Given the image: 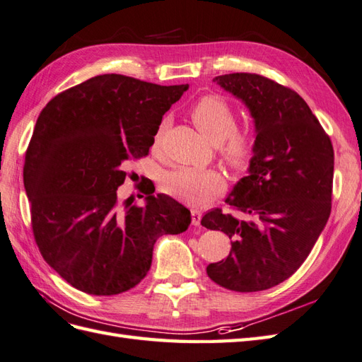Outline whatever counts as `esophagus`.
Segmentation results:
<instances>
[{
	"label": "esophagus",
	"mask_w": 362,
	"mask_h": 362,
	"mask_svg": "<svg viewBox=\"0 0 362 362\" xmlns=\"http://www.w3.org/2000/svg\"><path fill=\"white\" fill-rule=\"evenodd\" d=\"M191 215H192V224L194 226H199L200 221H202V212L197 211V209H192Z\"/></svg>",
	"instance_id": "34e87169"
}]
</instances>
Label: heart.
<instances>
[{"mask_svg": "<svg viewBox=\"0 0 362 362\" xmlns=\"http://www.w3.org/2000/svg\"><path fill=\"white\" fill-rule=\"evenodd\" d=\"M191 117L195 126L214 144H221V153L235 168H245L255 154L256 136L249 129H236L235 110L218 95H204L194 103ZM165 124L153 136V148L160 146ZM160 188L173 199L189 206H203L212 202L226 188V180L214 170L177 167L165 171Z\"/></svg>", "mask_w": 362, "mask_h": 362, "instance_id": "b5f03b06", "label": "heart"}]
</instances>
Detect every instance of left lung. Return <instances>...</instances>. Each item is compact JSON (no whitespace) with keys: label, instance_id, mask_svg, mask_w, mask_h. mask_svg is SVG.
<instances>
[{"label":"left lung","instance_id":"obj_1","mask_svg":"<svg viewBox=\"0 0 362 362\" xmlns=\"http://www.w3.org/2000/svg\"><path fill=\"white\" fill-rule=\"evenodd\" d=\"M214 81L250 110L256 148L249 175L226 199L247 220L218 208L202 218L206 229L232 238L229 256L206 272L227 290L264 291L298 270L325 229L332 208V142L296 90L250 72Z\"/></svg>","mask_w":362,"mask_h":362}]
</instances>
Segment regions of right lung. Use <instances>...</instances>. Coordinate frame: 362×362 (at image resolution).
<instances>
[{
    "instance_id": "1",
    "label": "right lung",
    "mask_w": 362,
    "mask_h": 362,
    "mask_svg": "<svg viewBox=\"0 0 362 362\" xmlns=\"http://www.w3.org/2000/svg\"><path fill=\"white\" fill-rule=\"evenodd\" d=\"M187 89L103 74L40 112L24 165L33 235L47 264L77 290H130L148 273L159 236L191 224L183 204L151 188L144 206L117 197L127 160L147 156L163 113Z\"/></svg>"
}]
</instances>
